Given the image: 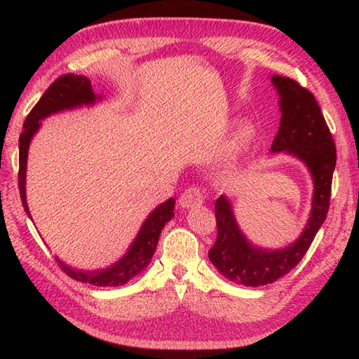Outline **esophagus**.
<instances>
[{
	"mask_svg": "<svg viewBox=\"0 0 359 359\" xmlns=\"http://www.w3.org/2000/svg\"><path fill=\"white\" fill-rule=\"evenodd\" d=\"M180 205L182 208H193V206H201L203 203V193L199 187L191 186L184 190L180 196Z\"/></svg>",
	"mask_w": 359,
	"mask_h": 359,
	"instance_id": "1",
	"label": "esophagus"
}]
</instances>
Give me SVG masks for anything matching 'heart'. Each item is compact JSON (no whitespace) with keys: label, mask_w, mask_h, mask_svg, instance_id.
<instances>
[{"label":"heart","mask_w":359,"mask_h":359,"mask_svg":"<svg viewBox=\"0 0 359 359\" xmlns=\"http://www.w3.org/2000/svg\"><path fill=\"white\" fill-rule=\"evenodd\" d=\"M252 137H253V130L252 128L245 127V128L240 130V132H238V135H236V137H235V140H233L232 153L233 154L240 153V151L250 142V140H252Z\"/></svg>","instance_id":"b5f03b06"}]
</instances>
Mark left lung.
Listing matches in <instances>:
<instances>
[{"mask_svg":"<svg viewBox=\"0 0 359 359\" xmlns=\"http://www.w3.org/2000/svg\"><path fill=\"white\" fill-rule=\"evenodd\" d=\"M280 94L281 121L271 151H286L309 166L314 181L313 208L299 240L283 250L253 247L238 229L231 203L215 201L217 240L208 252L212 265L236 285L264 286L289 274L307 253L330 210L332 173L337 161L330 127L311 91L297 81L273 76Z\"/></svg>","mask_w":359,"mask_h":359,"instance_id":"left-lung-1","label":"left lung"}]
</instances>
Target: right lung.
<instances>
[{
    "label": "right lung",
    "instance_id": "1",
    "mask_svg": "<svg viewBox=\"0 0 359 359\" xmlns=\"http://www.w3.org/2000/svg\"><path fill=\"white\" fill-rule=\"evenodd\" d=\"M95 94L93 93V86L85 76H78L73 73H67L60 76L58 79L50 83L49 88L40 97L37 104L32 107L28 114L24 130L19 137V173L18 184L20 201H22L24 210L29 215L27 198H25V172H27V156L31 137L40 127L39 119L46 118L50 114H55L64 109H72V107L81 104H91L95 102ZM173 208H175V199H169L158 205L157 208L148 215V219L140 227V231L133 241L132 247L128 248L127 255L116 262L114 266L102 269V271H76L66 264H62L57 257V262L69 277L82 281V283H90L94 286H121L126 285L128 280L137 276L153 257L161 229L173 217ZM31 217V215H29Z\"/></svg>",
    "mask_w": 359,
    "mask_h": 359
}]
</instances>
